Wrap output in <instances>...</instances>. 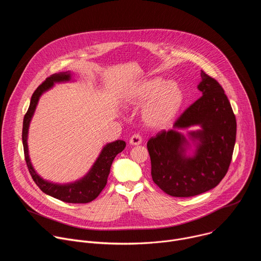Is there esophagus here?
<instances>
[{
  "label": "esophagus",
  "instance_id": "34e87169",
  "mask_svg": "<svg viewBox=\"0 0 261 261\" xmlns=\"http://www.w3.org/2000/svg\"><path fill=\"white\" fill-rule=\"evenodd\" d=\"M141 141H142L141 136L138 135V134H134L133 136H131V138L129 140L130 144H132V145H138V144L141 143Z\"/></svg>",
  "mask_w": 261,
  "mask_h": 261
}]
</instances>
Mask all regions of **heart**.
I'll list each match as a JSON object with an SVG mask.
<instances>
[{"mask_svg":"<svg viewBox=\"0 0 261 261\" xmlns=\"http://www.w3.org/2000/svg\"><path fill=\"white\" fill-rule=\"evenodd\" d=\"M126 107H139L143 124L151 129H165L175 120L184 105L185 94L176 82L155 76L130 86L123 99Z\"/></svg>","mask_w":261,"mask_h":261,"instance_id":"b5f03b06","label":"heart"}]
</instances>
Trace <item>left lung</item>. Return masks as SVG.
<instances>
[{
  "label": "left lung",
  "instance_id": "obj_1",
  "mask_svg": "<svg viewBox=\"0 0 261 261\" xmlns=\"http://www.w3.org/2000/svg\"><path fill=\"white\" fill-rule=\"evenodd\" d=\"M200 76L197 89L201 97L185 110L171 130L147 141L153 180L174 197L195 196L215 188L225 176L233 153L237 121L228 98L202 70ZM194 125L200 129L186 136L180 132Z\"/></svg>",
  "mask_w": 261,
  "mask_h": 261
}]
</instances>
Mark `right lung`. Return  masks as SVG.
I'll use <instances>...</instances> for the list:
<instances>
[{
  "label": "right lung",
  "instance_id": "obj_1",
  "mask_svg": "<svg viewBox=\"0 0 261 261\" xmlns=\"http://www.w3.org/2000/svg\"><path fill=\"white\" fill-rule=\"evenodd\" d=\"M73 73L71 71L56 73L49 76L42 83L34 92L29 109L23 118L22 125V144L25 162L29 168V171L36 182V185L44 192L45 194L53 196L59 200L69 203H88L94 200L101 191L104 189L107 182V177L110 172V167L115 160L116 156L121 153L126 147V142L124 140H116L113 142L106 143L101 150L98 158L90 168V170L82 178L67 184L53 182L41 177L35 170L29 155L28 146V134L29 127L32 121V118L35 114V110L40 97L50 90L55 84H63L73 82Z\"/></svg>",
  "mask_w": 261,
  "mask_h": 261
}]
</instances>
